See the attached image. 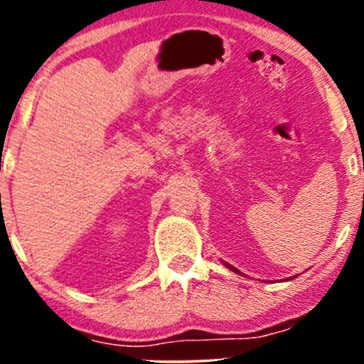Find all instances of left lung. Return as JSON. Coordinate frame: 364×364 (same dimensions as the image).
I'll return each mask as SVG.
<instances>
[{"instance_id":"left-lung-1","label":"left lung","mask_w":364,"mask_h":364,"mask_svg":"<svg viewBox=\"0 0 364 364\" xmlns=\"http://www.w3.org/2000/svg\"><path fill=\"white\" fill-rule=\"evenodd\" d=\"M225 267H229V269H231V270H232V272L240 274V270H237V269H235V267H231V265H229V263H225Z\"/></svg>"}]
</instances>
